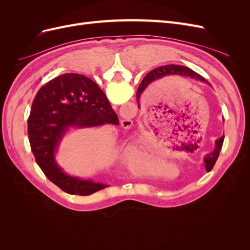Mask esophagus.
<instances>
[{"label":"esophagus","mask_w":250,"mask_h":250,"mask_svg":"<svg viewBox=\"0 0 250 250\" xmlns=\"http://www.w3.org/2000/svg\"><path fill=\"white\" fill-rule=\"evenodd\" d=\"M132 125H133V122H132V120H130V119L125 118L123 120H121V126L125 128V129H129V128H131Z\"/></svg>","instance_id":"obj_1"}]
</instances>
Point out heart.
Masks as SVG:
<instances>
[{
	"instance_id": "b5f03b06",
	"label": "heart",
	"mask_w": 250,
	"mask_h": 250,
	"mask_svg": "<svg viewBox=\"0 0 250 250\" xmlns=\"http://www.w3.org/2000/svg\"><path fill=\"white\" fill-rule=\"evenodd\" d=\"M126 167L135 175H151L156 171L154 153L145 147L127 148L123 155Z\"/></svg>"
}]
</instances>
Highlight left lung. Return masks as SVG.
Segmentation results:
<instances>
[{
	"instance_id": "obj_1",
	"label": "left lung",
	"mask_w": 250,
	"mask_h": 250,
	"mask_svg": "<svg viewBox=\"0 0 250 250\" xmlns=\"http://www.w3.org/2000/svg\"><path fill=\"white\" fill-rule=\"evenodd\" d=\"M168 76H179V77H184V78H191L193 80H198L200 82L203 83H207V84H209V83L204 79L200 75H198L197 73H195L194 71H192L191 69H188L187 66L184 65H175V64H168V65H162V66H158L156 69L150 71L144 79L142 80L141 84L139 86L138 89V93H137V101H138V106L140 108V97L143 94L144 90H145L150 83H152L158 79H162L165 77H168ZM223 140H224V134L222 135L221 138H219L216 140L215 142V148L214 150L211 151V152L208 153L206 156L203 157V161L204 164H206V169L207 171H210L213 169L214 165L217 161V158L219 156V153H220V150L222 148V144H223ZM184 148H188L190 146V144H184V145H181Z\"/></svg>"
}]
</instances>
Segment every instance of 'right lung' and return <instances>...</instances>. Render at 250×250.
Wrapping results in <instances>:
<instances>
[{
    "label": "right lung",
    "mask_w": 250,
    "mask_h": 250,
    "mask_svg": "<svg viewBox=\"0 0 250 250\" xmlns=\"http://www.w3.org/2000/svg\"><path fill=\"white\" fill-rule=\"evenodd\" d=\"M119 124L102 89L83 75L63 74L46 83L33 101L28 134L35 161L49 180L67 194L88 196L107 188L66 174L56 161L62 139L71 129Z\"/></svg>",
    "instance_id": "add662e5"
}]
</instances>
